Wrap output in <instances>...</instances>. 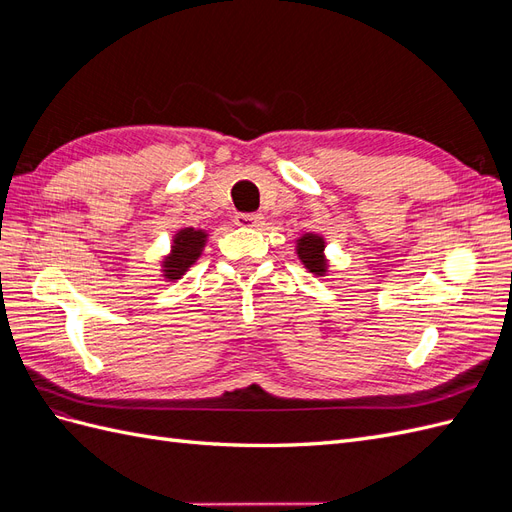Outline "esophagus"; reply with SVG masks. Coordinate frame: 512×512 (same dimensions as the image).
<instances>
[{
  "label": "esophagus",
  "instance_id": "1",
  "mask_svg": "<svg viewBox=\"0 0 512 512\" xmlns=\"http://www.w3.org/2000/svg\"><path fill=\"white\" fill-rule=\"evenodd\" d=\"M235 222H237V226H243V228H256L262 224V215L260 213H237Z\"/></svg>",
  "mask_w": 512,
  "mask_h": 512
}]
</instances>
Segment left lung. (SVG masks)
Segmentation results:
<instances>
[{
  "label": "left lung",
  "instance_id": "left-lung-1",
  "mask_svg": "<svg viewBox=\"0 0 512 512\" xmlns=\"http://www.w3.org/2000/svg\"><path fill=\"white\" fill-rule=\"evenodd\" d=\"M322 252H324V239L318 235H305L297 243V254L301 262L316 275H324V271H327V260H324Z\"/></svg>",
  "mask_w": 512,
  "mask_h": 512
}]
</instances>
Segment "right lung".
Wrapping results in <instances>:
<instances>
[{
  "instance_id": "right-lung-1",
  "label": "right lung",
  "mask_w": 512,
  "mask_h": 512,
  "mask_svg": "<svg viewBox=\"0 0 512 512\" xmlns=\"http://www.w3.org/2000/svg\"><path fill=\"white\" fill-rule=\"evenodd\" d=\"M207 235L203 230L185 228L179 230L177 237L173 239V254L164 260V275L168 280H179V277L194 265L196 258L203 250Z\"/></svg>"
}]
</instances>
